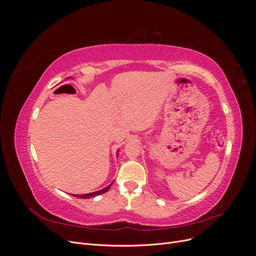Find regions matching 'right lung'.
Returning <instances> with one entry per match:
<instances>
[{"instance_id":"right-lung-1","label":"right lung","mask_w":256,"mask_h":256,"mask_svg":"<svg viewBox=\"0 0 256 256\" xmlns=\"http://www.w3.org/2000/svg\"><path fill=\"white\" fill-rule=\"evenodd\" d=\"M111 184H109L108 186V187H106L104 189H102V190H99V191H96V192H92V193H88V194H74V196H76V198H94V196H100V194H102V193H104V192H106L108 190L110 189V187H111Z\"/></svg>"}]
</instances>
